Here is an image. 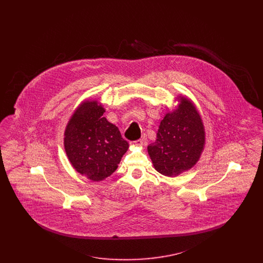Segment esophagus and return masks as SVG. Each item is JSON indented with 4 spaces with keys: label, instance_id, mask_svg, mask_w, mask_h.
Instances as JSON below:
<instances>
[{
    "label": "esophagus",
    "instance_id": "34e87169",
    "mask_svg": "<svg viewBox=\"0 0 263 263\" xmlns=\"http://www.w3.org/2000/svg\"><path fill=\"white\" fill-rule=\"evenodd\" d=\"M130 145H132V146H137V147H142V146L144 145V141H143V139H140V140H137V141L131 142Z\"/></svg>",
    "mask_w": 263,
    "mask_h": 263
}]
</instances>
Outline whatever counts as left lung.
<instances>
[{
    "label": "left lung",
    "instance_id": "left-lung-1",
    "mask_svg": "<svg viewBox=\"0 0 263 263\" xmlns=\"http://www.w3.org/2000/svg\"><path fill=\"white\" fill-rule=\"evenodd\" d=\"M177 99L178 105L165 114L156 141L148 146L155 170L171 177L193 167L205 145L204 124L196 106L185 97Z\"/></svg>",
    "mask_w": 263,
    "mask_h": 263
}]
</instances>
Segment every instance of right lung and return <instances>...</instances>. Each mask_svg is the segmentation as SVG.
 I'll list each match as a JSON object with an SVG mask.
<instances>
[{
	"label": "right lung",
	"mask_w": 263,
	"mask_h": 263,
	"mask_svg": "<svg viewBox=\"0 0 263 263\" xmlns=\"http://www.w3.org/2000/svg\"><path fill=\"white\" fill-rule=\"evenodd\" d=\"M97 100H84L73 113L64 133V147L72 166L91 181L110 176L129 144L118 127L108 122Z\"/></svg>",
	"instance_id": "obj_1"
}]
</instances>
